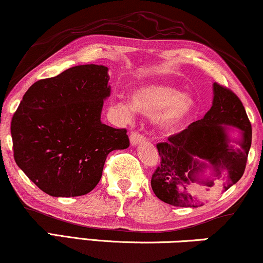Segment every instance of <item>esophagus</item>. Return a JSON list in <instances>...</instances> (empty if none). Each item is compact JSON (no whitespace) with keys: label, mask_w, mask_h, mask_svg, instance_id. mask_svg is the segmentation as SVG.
<instances>
[{"label":"esophagus","mask_w":263,"mask_h":263,"mask_svg":"<svg viewBox=\"0 0 263 263\" xmlns=\"http://www.w3.org/2000/svg\"><path fill=\"white\" fill-rule=\"evenodd\" d=\"M145 141V136L140 134V133H136V132H133L130 134V143L132 146H138L140 143H142Z\"/></svg>","instance_id":"1"}]
</instances>
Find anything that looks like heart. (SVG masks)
Wrapping results in <instances>:
<instances>
[{
    "mask_svg": "<svg viewBox=\"0 0 263 263\" xmlns=\"http://www.w3.org/2000/svg\"><path fill=\"white\" fill-rule=\"evenodd\" d=\"M197 109L196 99L190 93H181L170 85L152 84L135 89L132 102L120 98L114 111L121 120L130 121L135 111L154 116V124L165 133L177 132L192 120Z\"/></svg>",
    "mask_w": 263,
    "mask_h": 263,
    "instance_id": "heart-1",
    "label": "heart"
}]
</instances>
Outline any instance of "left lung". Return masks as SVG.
<instances>
[{"instance_id": "left-lung-1", "label": "left lung", "mask_w": 263, "mask_h": 263, "mask_svg": "<svg viewBox=\"0 0 263 263\" xmlns=\"http://www.w3.org/2000/svg\"><path fill=\"white\" fill-rule=\"evenodd\" d=\"M213 103L203 118L194 122L167 142L157 145L160 165L151 179L153 193L165 203L176 207L202 206L203 195L218 189L226 192L244 174L251 146V124L242 102L232 91L213 84ZM239 129L240 139L228 132ZM238 147H233L231 142ZM211 174L206 175V170ZM226 171L228 176L222 177Z\"/></svg>"}]
</instances>
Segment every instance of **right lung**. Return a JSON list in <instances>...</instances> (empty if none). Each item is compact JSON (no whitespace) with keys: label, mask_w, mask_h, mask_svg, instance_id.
I'll return each instance as SVG.
<instances>
[{"label":"right lung","mask_w":263,"mask_h":263,"mask_svg":"<svg viewBox=\"0 0 263 263\" xmlns=\"http://www.w3.org/2000/svg\"><path fill=\"white\" fill-rule=\"evenodd\" d=\"M107 70L84 64L34 82L14 114V159L49 195L89 193L102 178L107 154L129 147L125 129L100 121L111 92Z\"/></svg>","instance_id":"right-lung-1"}]
</instances>
